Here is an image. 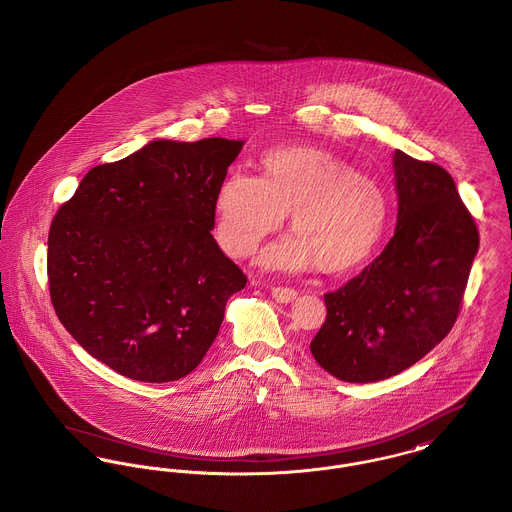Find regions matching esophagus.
Returning <instances> with one entry per match:
<instances>
[{
    "label": "esophagus",
    "mask_w": 512,
    "mask_h": 512,
    "mask_svg": "<svg viewBox=\"0 0 512 512\" xmlns=\"http://www.w3.org/2000/svg\"><path fill=\"white\" fill-rule=\"evenodd\" d=\"M298 292L294 288H288V286H272V298L280 303H290V301L296 300Z\"/></svg>",
    "instance_id": "34e87169"
}]
</instances>
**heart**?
I'll return each instance as SVG.
<instances>
[{
    "label": "heart",
    "instance_id": "b5f03b06",
    "mask_svg": "<svg viewBox=\"0 0 512 512\" xmlns=\"http://www.w3.org/2000/svg\"><path fill=\"white\" fill-rule=\"evenodd\" d=\"M265 176L234 172L216 197L218 238L234 255H251L292 212L294 236L263 255L274 269L317 263L325 272L354 269L387 222L383 187L334 152L282 147L263 156Z\"/></svg>",
    "mask_w": 512,
    "mask_h": 512
}]
</instances>
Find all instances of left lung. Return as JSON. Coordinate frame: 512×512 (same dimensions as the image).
Masks as SVG:
<instances>
[{
	"label": "left lung",
	"instance_id": "left-lung-1",
	"mask_svg": "<svg viewBox=\"0 0 512 512\" xmlns=\"http://www.w3.org/2000/svg\"><path fill=\"white\" fill-rule=\"evenodd\" d=\"M398 220L379 257L336 292L311 354L332 377L375 383L431 352L456 323L480 234L451 174L394 151Z\"/></svg>",
	"mask_w": 512,
	"mask_h": 512
}]
</instances>
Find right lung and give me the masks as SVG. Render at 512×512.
<instances>
[{
	"label": "right lung",
	"mask_w": 512,
	"mask_h": 512,
	"mask_svg": "<svg viewBox=\"0 0 512 512\" xmlns=\"http://www.w3.org/2000/svg\"><path fill=\"white\" fill-rule=\"evenodd\" d=\"M243 141H152L94 166L48 234L61 325L123 377L168 383L211 348L247 276L212 238L216 197Z\"/></svg>",
	"instance_id": "right-lung-1"
}]
</instances>
